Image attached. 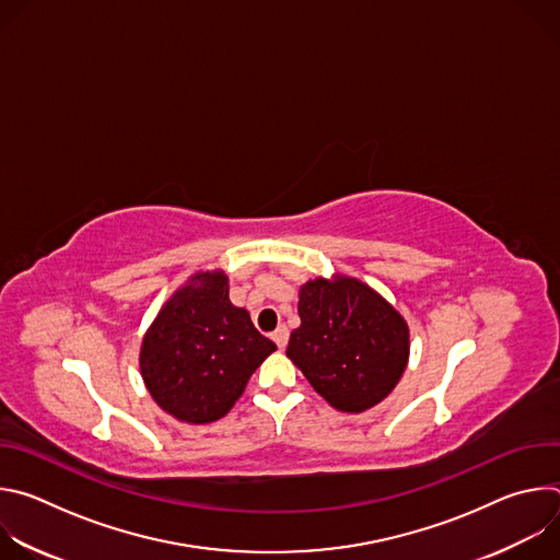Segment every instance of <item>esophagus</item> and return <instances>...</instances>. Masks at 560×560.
Masks as SVG:
<instances>
[{
    "label": "esophagus",
    "mask_w": 560,
    "mask_h": 560,
    "mask_svg": "<svg viewBox=\"0 0 560 560\" xmlns=\"http://www.w3.org/2000/svg\"><path fill=\"white\" fill-rule=\"evenodd\" d=\"M272 341L277 343L279 350H283L285 343H288V328H285V326H279V328L272 332Z\"/></svg>",
    "instance_id": "34e87169"
}]
</instances>
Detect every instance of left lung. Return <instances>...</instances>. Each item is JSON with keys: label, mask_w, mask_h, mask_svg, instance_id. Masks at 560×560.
I'll return each instance as SVG.
<instances>
[{"label": "left lung", "mask_w": 560, "mask_h": 560, "mask_svg": "<svg viewBox=\"0 0 560 560\" xmlns=\"http://www.w3.org/2000/svg\"><path fill=\"white\" fill-rule=\"evenodd\" d=\"M299 316L285 354L332 408L365 412L404 376L406 318L359 279L307 281L299 290Z\"/></svg>", "instance_id": "obj_1"}]
</instances>
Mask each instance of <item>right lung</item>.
I'll use <instances>...</instances> for the list:
<instances>
[{"label":"right lung","instance_id":"right-lung-1","mask_svg":"<svg viewBox=\"0 0 560 560\" xmlns=\"http://www.w3.org/2000/svg\"><path fill=\"white\" fill-rule=\"evenodd\" d=\"M277 346L250 314L228 299L221 270L197 272L159 310L139 368L156 406L186 423H212L230 412L253 372Z\"/></svg>","mask_w":560,"mask_h":560}]
</instances>
